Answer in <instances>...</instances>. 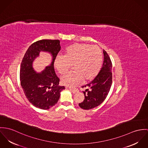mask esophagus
I'll use <instances>...</instances> for the list:
<instances>
[{"label": "esophagus", "instance_id": "obj_1", "mask_svg": "<svg viewBox=\"0 0 148 148\" xmlns=\"http://www.w3.org/2000/svg\"><path fill=\"white\" fill-rule=\"evenodd\" d=\"M69 89H70V90H71V91L72 92H73V93H76V92H78V91H79L78 88H71L69 87Z\"/></svg>", "mask_w": 148, "mask_h": 148}]
</instances>
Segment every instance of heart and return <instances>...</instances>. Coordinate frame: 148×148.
Returning a JSON list of instances; mask_svg holds the SVG:
<instances>
[{
    "label": "heart",
    "mask_w": 148,
    "mask_h": 148,
    "mask_svg": "<svg viewBox=\"0 0 148 148\" xmlns=\"http://www.w3.org/2000/svg\"><path fill=\"white\" fill-rule=\"evenodd\" d=\"M103 62L100 49L96 45L74 44L66 48L64 57H58L55 67L60 74H66L74 65V71L64 76V85L74 86L83 79L84 81L93 79L98 74Z\"/></svg>",
    "instance_id": "1"
}]
</instances>
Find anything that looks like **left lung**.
Segmentation results:
<instances>
[{"mask_svg": "<svg viewBox=\"0 0 148 148\" xmlns=\"http://www.w3.org/2000/svg\"><path fill=\"white\" fill-rule=\"evenodd\" d=\"M104 62L96 77L89 83L82 86L86 88L83 91L84 99L79 103L84 110L92 109L98 106L106 98L112 85V62L108 53L103 50Z\"/></svg>", "mask_w": 148, "mask_h": 148, "instance_id": "left-lung-1", "label": "left lung"}]
</instances>
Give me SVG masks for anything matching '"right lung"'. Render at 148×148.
Listing matches in <instances>:
<instances>
[{
	"label": "right lung",
	"mask_w": 148,
	"mask_h": 148,
	"mask_svg": "<svg viewBox=\"0 0 148 148\" xmlns=\"http://www.w3.org/2000/svg\"><path fill=\"white\" fill-rule=\"evenodd\" d=\"M58 40H41L34 42L27 50L22 60L20 79L24 94L34 106L42 110H48L58 101L60 92L65 87L59 86L60 79L57 76L54 63L61 49ZM40 51H47L53 56L51 65L41 73H36L32 62Z\"/></svg>",
	"instance_id": "right-lung-1"
}]
</instances>
